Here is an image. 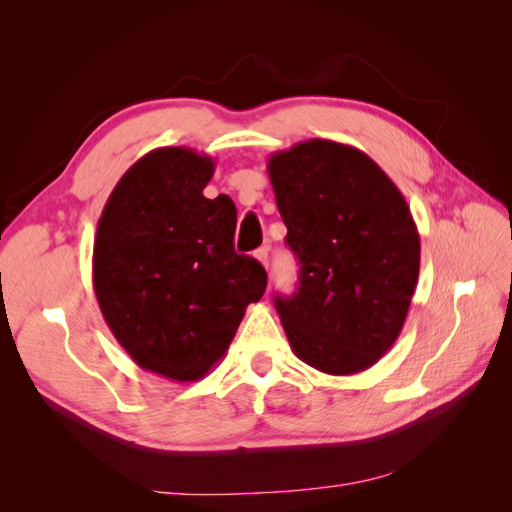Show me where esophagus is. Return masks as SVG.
<instances>
[{
  "instance_id": "esophagus-1",
  "label": "esophagus",
  "mask_w": 512,
  "mask_h": 512,
  "mask_svg": "<svg viewBox=\"0 0 512 512\" xmlns=\"http://www.w3.org/2000/svg\"><path fill=\"white\" fill-rule=\"evenodd\" d=\"M254 256H256V260L260 262L262 267L269 269V250H267V247H260V250H256Z\"/></svg>"
}]
</instances>
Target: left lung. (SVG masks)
<instances>
[{
  "label": "left lung",
  "instance_id": "obj_1",
  "mask_svg": "<svg viewBox=\"0 0 512 512\" xmlns=\"http://www.w3.org/2000/svg\"><path fill=\"white\" fill-rule=\"evenodd\" d=\"M299 258V288L275 297L292 352L322 374L376 365L399 337L421 267L404 194L361 149L312 138L267 162Z\"/></svg>",
  "mask_w": 512,
  "mask_h": 512
}]
</instances>
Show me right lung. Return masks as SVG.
I'll use <instances>...</instances> for the list:
<instances>
[{
  "mask_svg": "<svg viewBox=\"0 0 512 512\" xmlns=\"http://www.w3.org/2000/svg\"><path fill=\"white\" fill-rule=\"evenodd\" d=\"M215 160L160 147L108 196L94 241V290L121 348L151 374L196 382L224 359L267 273L232 245L235 203L203 190Z\"/></svg>",
  "mask_w": 512,
  "mask_h": 512,
  "instance_id": "right-lung-1",
  "label": "right lung"
}]
</instances>
